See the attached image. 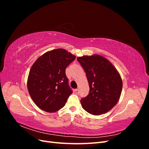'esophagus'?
<instances>
[{
	"label": "esophagus",
	"instance_id": "obj_1",
	"mask_svg": "<svg viewBox=\"0 0 149 149\" xmlns=\"http://www.w3.org/2000/svg\"><path fill=\"white\" fill-rule=\"evenodd\" d=\"M74 91H75V93H76V94H79V89H76L75 90H74Z\"/></svg>",
	"mask_w": 149,
	"mask_h": 149
}]
</instances>
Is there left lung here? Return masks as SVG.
Segmentation results:
<instances>
[{
	"mask_svg": "<svg viewBox=\"0 0 149 149\" xmlns=\"http://www.w3.org/2000/svg\"><path fill=\"white\" fill-rule=\"evenodd\" d=\"M89 86L88 95L81 100L83 109L93 115L106 113L118 103L123 88L120 76L111 63L100 55L77 58Z\"/></svg>",
	"mask_w": 149,
	"mask_h": 149,
	"instance_id": "obj_1",
	"label": "left lung"
}]
</instances>
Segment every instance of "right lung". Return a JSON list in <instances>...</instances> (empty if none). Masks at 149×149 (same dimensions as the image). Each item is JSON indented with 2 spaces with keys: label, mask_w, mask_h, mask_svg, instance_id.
Returning a JSON list of instances; mask_svg holds the SVG:
<instances>
[{
  "label": "right lung",
  "mask_w": 149,
  "mask_h": 149,
  "mask_svg": "<svg viewBox=\"0 0 149 149\" xmlns=\"http://www.w3.org/2000/svg\"><path fill=\"white\" fill-rule=\"evenodd\" d=\"M75 56L62 48L47 52L31 66L28 77L30 95L39 108L54 112L63 107L73 93L65 71Z\"/></svg>",
  "instance_id": "obj_1"
}]
</instances>
